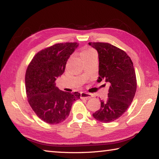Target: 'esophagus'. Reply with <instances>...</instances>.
Returning <instances> with one entry per match:
<instances>
[{"label": "esophagus", "instance_id": "34e87169", "mask_svg": "<svg viewBox=\"0 0 159 159\" xmlns=\"http://www.w3.org/2000/svg\"><path fill=\"white\" fill-rule=\"evenodd\" d=\"M91 98H93V95L90 93H84L83 92L80 93V98H86V99H90Z\"/></svg>", "mask_w": 159, "mask_h": 159}]
</instances>
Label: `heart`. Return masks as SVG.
<instances>
[{"label":"heart","mask_w":159,"mask_h":159,"mask_svg":"<svg viewBox=\"0 0 159 159\" xmlns=\"http://www.w3.org/2000/svg\"><path fill=\"white\" fill-rule=\"evenodd\" d=\"M93 54H96L95 51L93 49H91V48H85V49H83L81 52H80V57L83 60V59H85L87 57H88V56L93 55Z\"/></svg>","instance_id":"1"}]
</instances>
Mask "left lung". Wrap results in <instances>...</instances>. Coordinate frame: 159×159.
<instances>
[{"label": "left lung", "instance_id": "1", "mask_svg": "<svg viewBox=\"0 0 159 159\" xmlns=\"http://www.w3.org/2000/svg\"><path fill=\"white\" fill-rule=\"evenodd\" d=\"M98 51L99 78L110 84L108 98L93 114L96 120L110 123L119 118L130 105L135 95L137 80L133 61L124 51L108 43H89Z\"/></svg>", "mask_w": 159, "mask_h": 159}]
</instances>
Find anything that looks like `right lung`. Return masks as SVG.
Masks as SVG:
<instances>
[{
    "mask_svg": "<svg viewBox=\"0 0 159 159\" xmlns=\"http://www.w3.org/2000/svg\"><path fill=\"white\" fill-rule=\"evenodd\" d=\"M78 43H57L38 52L29 64L25 75L28 102L37 116L49 124H58L69 116L78 92L59 90L55 80L64 72L70 55Z\"/></svg>",
    "mask_w": 159,
    "mask_h": 159,
    "instance_id": "add662e5",
    "label": "right lung"
}]
</instances>
